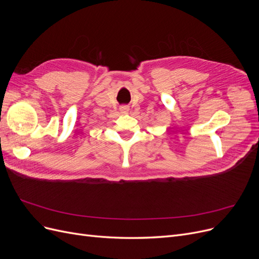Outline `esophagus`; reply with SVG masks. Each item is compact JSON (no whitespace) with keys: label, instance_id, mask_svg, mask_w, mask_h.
<instances>
[{"label":"esophagus","instance_id":"esophagus-1","mask_svg":"<svg viewBox=\"0 0 259 259\" xmlns=\"http://www.w3.org/2000/svg\"><path fill=\"white\" fill-rule=\"evenodd\" d=\"M120 111H121V113H123V114H126V113L128 112V107H127V106H122V107H120Z\"/></svg>","mask_w":259,"mask_h":259}]
</instances>
